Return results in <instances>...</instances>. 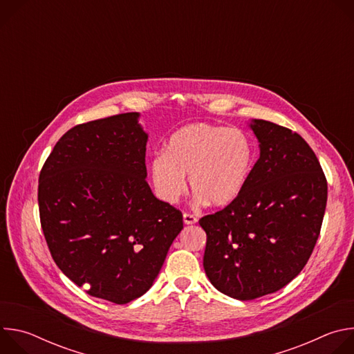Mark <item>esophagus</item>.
<instances>
[{
  "mask_svg": "<svg viewBox=\"0 0 354 354\" xmlns=\"http://www.w3.org/2000/svg\"><path fill=\"white\" fill-rule=\"evenodd\" d=\"M183 223H185L186 225H192V224H196V223H197V218H196L193 214L185 213V214H183Z\"/></svg>",
  "mask_w": 354,
  "mask_h": 354,
  "instance_id": "esophagus-1",
  "label": "esophagus"
}]
</instances>
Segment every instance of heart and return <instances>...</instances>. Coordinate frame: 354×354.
I'll list each match as a JSON object with an SVG mask.
<instances>
[{"instance_id":"1","label":"heart","mask_w":354,"mask_h":354,"mask_svg":"<svg viewBox=\"0 0 354 354\" xmlns=\"http://www.w3.org/2000/svg\"><path fill=\"white\" fill-rule=\"evenodd\" d=\"M255 162V144L242 129L194 123L175 131L165 153L151 161V179L158 196L176 203L189 176L200 203L228 206L242 194Z\"/></svg>"}]
</instances>
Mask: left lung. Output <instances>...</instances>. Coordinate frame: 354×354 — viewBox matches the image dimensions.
<instances>
[{
	"label": "left lung",
	"mask_w": 354,
	"mask_h": 354,
	"mask_svg": "<svg viewBox=\"0 0 354 354\" xmlns=\"http://www.w3.org/2000/svg\"><path fill=\"white\" fill-rule=\"evenodd\" d=\"M261 157L242 194L201 217L203 266L212 284L246 301L274 292L304 268L319 236L328 183L307 141L276 123L254 119Z\"/></svg>",
	"instance_id": "1"
}]
</instances>
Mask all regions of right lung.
<instances>
[{"instance_id":"1","label":"right lung","mask_w":354,"mask_h":354,"mask_svg":"<svg viewBox=\"0 0 354 354\" xmlns=\"http://www.w3.org/2000/svg\"><path fill=\"white\" fill-rule=\"evenodd\" d=\"M140 113L70 129L39 175L41 230L56 265L86 292L115 304L141 297L183 228L145 178Z\"/></svg>"}]
</instances>
